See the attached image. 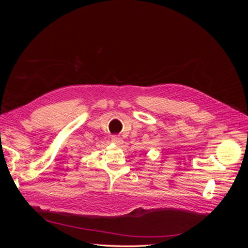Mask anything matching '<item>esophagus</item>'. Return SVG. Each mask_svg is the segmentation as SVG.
<instances>
[{"instance_id": "esophagus-1", "label": "esophagus", "mask_w": 248, "mask_h": 248, "mask_svg": "<svg viewBox=\"0 0 248 248\" xmlns=\"http://www.w3.org/2000/svg\"><path fill=\"white\" fill-rule=\"evenodd\" d=\"M111 141L114 142V144H116V145H121L122 142H123V140H122L121 138H120L119 136H112Z\"/></svg>"}]
</instances>
